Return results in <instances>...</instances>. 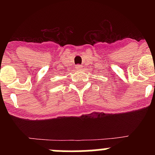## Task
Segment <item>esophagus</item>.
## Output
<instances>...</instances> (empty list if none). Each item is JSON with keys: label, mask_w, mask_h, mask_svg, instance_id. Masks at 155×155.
<instances>
[{"label": "esophagus", "mask_w": 155, "mask_h": 155, "mask_svg": "<svg viewBox=\"0 0 155 155\" xmlns=\"http://www.w3.org/2000/svg\"><path fill=\"white\" fill-rule=\"evenodd\" d=\"M82 68V66L81 65V64H78V65H76V69L77 70H81Z\"/></svg>", "instance_id": "1"}]
</instances>
